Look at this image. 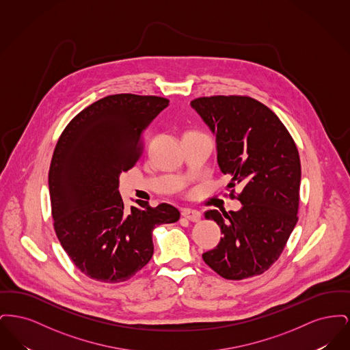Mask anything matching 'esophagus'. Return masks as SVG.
<instances>
[{"label": "esophagus", "mask_w": 350, "mask_h": 350, "mask_svg": "<svg viewBox=\"0 0 350 350\" xmlns=\"http://www.w3.org/2000/svg\"><path fill=\"white\" fill-rule=\"evenodd\" d=\"M183 217L191 220V221H198L200 219V213L197 210H190V208H185L183 211Z\"/></svg>", "instance_id": "34e87169"}]
</instances>
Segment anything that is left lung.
I'll return each instance as SVG.
<instances>
[{"mask_svg":"<svg viewBox=\"0 0 350 350\" xmlns=\"http://www.w3.org/2000/svg\"><path fill=\"white\" fill-rule=\"evenodd\" d=\"M217 135V164L231 181L239 211L206 213L223 237L203 261L220 277L240 281L267 271L281 256L298 221L299 152L280 118L247 96H211L191 100ZM242 193L234 196V186Z\"/></svg>","mask_w":350,"mask_h":350,"instance_id":"8db88e82","label":"left lung"}]
</instances>
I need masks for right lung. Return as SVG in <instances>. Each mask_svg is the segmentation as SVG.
<instances>
[{
  "label": "right lung",
  "mask_w": 350,
  "mask_h": 350,
  "mask_svg": "<svg viewBox=\"0 0 350 350\" xmlns=\"http://www.w3.org/2000/svg\"><path fill=\"white\" fill-rule=\"evenodd\" d=\"M169 105L157 96L113 94L92 103L60 135L49 172L56 236L89 278L124 282L150 262L152 231L180 219L167 203L126 208L119 174L135 167L150 122Z\"/></svg>",
  "instance_id": "1"
}]
</instances>
